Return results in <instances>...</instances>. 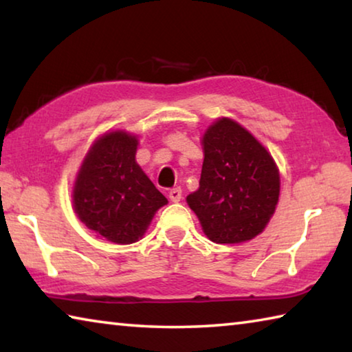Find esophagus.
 <instances>
[{
    "instance_id": "obj_1",
    "label": "esophagus",
    "mask_w": 352,
    "mask_h": 352,
    "mask_svg": "<svg viewBox=\"0 0 352 352\" xmlns=\"http://www.w3.org/2000/svg\"><path fill=\"white\" fill-rule=\"evenodd\" d=\"M169 199L170 201H174V204H178V201L182 200V189L180 188H174L169 190Z\"/></svg>"
}]
</instances>
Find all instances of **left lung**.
<instances>
[{"label": "left lung", "instance_id": "1", "mask_svg": "<svg viewBox=\"0 0 352 352\" xmlns=\"http://www.w3.org/2000/svg\"><path fill=\"white\" fill-rule=\"evenodd\" d=\"M200 186L186 201L216 243H241L262 233L279 199V170L267 148L230 118L201 138Z\"/></svg>", "mask_w": 352, "mask_h": 352}]
</instances>
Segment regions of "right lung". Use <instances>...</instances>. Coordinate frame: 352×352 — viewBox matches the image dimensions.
I'll use <instances>...</instances> for the list:
<instances>
[{
  "label": "right lung",
  "instance_id": "add662e5",
  "mask_svg": "<svg viewBox=\"0 0 352 352\" xmlns=\"http://www.w3.org/2000/svg\"><path fill=\"white\" fill-rule=\"evenodd\" d=\"M138 140L104 133L83 158L73 189L74 211L87 228L115 243H133L168 199L136 163Z\"/></svg>",
  "mask_w": 352,
  "mask_h": 352
}]
</instances>
